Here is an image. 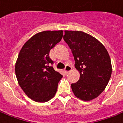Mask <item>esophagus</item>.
<instances>
[{"label":"esophagus","instance_id":"esophagus-1","mask_svg":"<svg viewBox=\"0 0 123 123\" xmlns=\"http://www.w3.org/2000/svg\"><path fill=\"white\" fill-rule=\"evenodd\" d=\"M71 67L70 66V65H66V67L65 68V74H67L69 73V71H71Z\"/></svg>","mask_w":123,"mask_h":123}]
</instances>
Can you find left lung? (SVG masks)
<instances>
[{
    "mask_svg": "<svg viewBox=\"0 0 123 123\" xmlns=\"http://www.w3.org/2000/svg\"><path fill=\"white\" fill-rule=\"evenodd\" d=\"M63 39L80 73L79 80L71 84L74 95L84 101L93 100L104 91L111 75L108 52L99 41L81 31L65 30Z\"/></svg>",
    "mask_w": 123,
    "mask_h": 123,
    "instance_id": "obj_1",
    "label": "left lung"
}]
</instances>
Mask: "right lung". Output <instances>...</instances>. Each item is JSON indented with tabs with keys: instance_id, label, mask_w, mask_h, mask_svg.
<instances>
[{
	"instance_id": "obj_1",
	"label": "right lung",
	"mask_w": 123,
	"mask_h": 123,
	"mask_svg": "<svg viewBox=\"0 0 123 123\" xmlns=\"http://www.w3.org/2000/svg\"><path fill=\"white\" fill-rule=\"evenodd\" d=\"M63 37V30L44 31L35 34L19 52L15 67L19 86L28 97L38 102H47L56 93L63 77L51 66L50 50Z\"/></svg>"
}]
</instances>
